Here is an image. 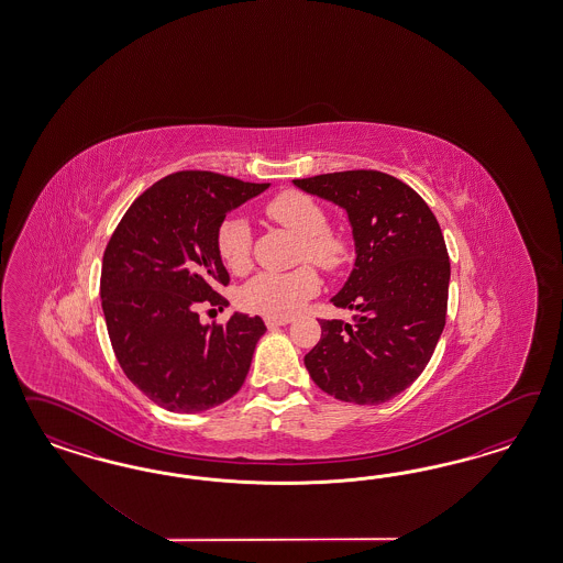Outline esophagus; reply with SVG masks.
Instances as JSON below:
<instances>
[{
    "label": "esophagus",
    "mask_w": 563,
    "mask_h": 563,
    "mask_svg": "<svg viewBox=\"0 0 563 563\" xmlns=\"http://www.w3.org/2000/svg\"><path fill=\"white\" fill-rule=\"evenodd\" d=\"M264 322L268 328H278V325L290 324V318H264Z\"/></svg>",
    "instance_id": "obj_1"
}]
</instances>
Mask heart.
<instances>
[{"label": "heart", "mask_w": 563, "mask_h": 563, "mask_svg": "<svg viewBox=\"0 0 563 563\" xmlns=\"http://www.w3.org/2000/svg\"><path fill=\"white\" fill-rule=\"evenodd\" d=\"M266 214L301 239L299 257L332 271L346 257V245L328 231L324 208L301 191H283L266 205ZM222 262L241 273L250 266L252 229L245 219L231 217L222 222L217 235ZM320 290V278L311 268L290 273H260L239 290V303L247 311L268 318H289Z\"/></svg>", "instance_id": "1"}]
</instances>
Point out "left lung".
<instances>
[{"instance_id":"8db88e82","label":"left lung","mask_w":563,"mask_h":563,"mask_svg":"<svg viewBox=\"0 0 563 563\" xmlns=\"http://www.w3.org/2000/svg\"><path fill=\"white\" fill-rule=\"evenodd\" d=\"M292 186L341 206L355 241V266L330 299L353 320H320L307 372L342 402H388L421 375L442 336L450 285L442 229L415 189L379 170L325 173Z\"/></svg>"}]
</instances>
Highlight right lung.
<instances>
[{"instance_id": "1", "label": "right lung", "mask_w": 563, "mask_h": 563, "mask_svg": "<svg viewBox=\"0 0 563 563\" xmlns=\"http://www.w3.org/2000/svg\"><path fill=\"white\" fill-rule=\"evenodd\" d=\"M271 184L210 170H179L146 189L123 214L101 271L102 316L123 374L173 412H202L245 382L266 325L235 311L200 322L198 306L227 307L217 235L224 217Z\"/></svg>"}]
</instances>
